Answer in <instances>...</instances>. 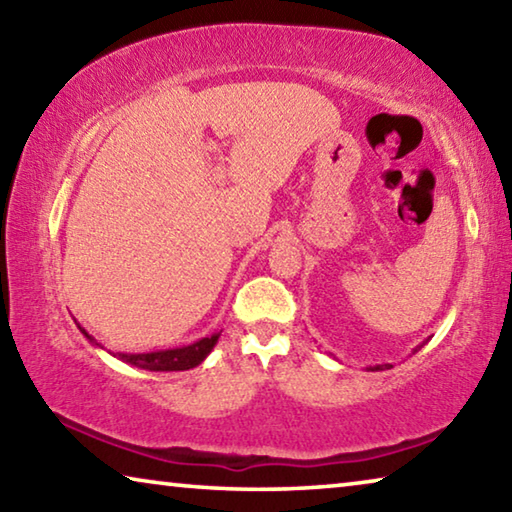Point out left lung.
<instances>
[{"label":"left lung","instance_id":"8db88e82","mask_svg":"<svg viewBox=\"0 0 512 512\" xmlns=\"http://www.w3.org/2000/svg\"><path fill=\"white\" fill-rule=\"evenodd\" d=\"M424 345V343H422ZM422 345H418V348H415L413 352H418L420 348H422ZM388 368H391V363H377V366H368V370H372V372H377V370H388Z\"/></svg>","mask_w":512,"mask_h":512}]
</instances>
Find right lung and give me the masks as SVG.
Returning <instances> with one entry per match:
<instances>
[{"instance_id":"add662e5","label":"right lung","mask_w":512,"mask_h":512,"mask_svg":"<svg viewBox=\"0 0 512 512\" xmlns=\"http://www.w3.org/2000/svg\"><path fill=\"white\" fill-rule=\"evenodd\" d=\"M76 327L81 329V334L88 339L92 345L103 350V345L97 343L94 336H90L85 329L76 323ZM221 332H214L210 336H203L189 345H178V348H167V350H153V352H112V357H117L119 361L128 363V366L142 368V370H151V372H176V370H189L201 366V363L207 359V354L214 350L216 341H219Z\"/></svg>"}]
</instances>
